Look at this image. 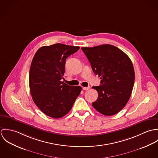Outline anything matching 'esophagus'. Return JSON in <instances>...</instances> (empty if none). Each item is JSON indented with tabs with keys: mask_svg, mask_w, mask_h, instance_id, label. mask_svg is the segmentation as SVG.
<instances>
[{
	"mask_svg": "<svg viewBox=\"0 0 158 158\" xmlns=\"http://www.w3.org/2000/svg\"><path fill=\"white\" fill-rule=\"evenodd\" d=\"M83 89L85 90H88L89 89V87H83Z\"/></svg>",
	"mask_w": 158,
	"mask_h": 158,
	"instance_id": "esophagus-1",
	"label": "esophagus"
}]
</instances>
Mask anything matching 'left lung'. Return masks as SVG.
I'll return each mask as SVG.
<instances>
[{"instance_id":"left-lung-1","label":"left lung","mask_w":158,"mask_h":158,"mask_svg":"<svg viewBox=\"0 0 158 158\" xmlns=\"http://www.w3.org/2000/svg\"><path fill=\"white\" fill-rule=\"evenodd\" d=\"M93 72L100 77V86L93 107L100 113L111 116L121 111L128 102L133 88L135 73L133 63L122 50L113 45L81 47Z\"/></svg>"}]
</instances>
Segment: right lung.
Here are the masks:
<instances>
[{"mask_svg":"<svg viewBox=\"0 0 158 158\" xmlns=\"http://www.w3.org/2000/svg\"><path fill=\"white\" fill-rule=\"evenodd\" d=\"M78 46L63 44L41 47L36 52L30 69V94L36 105L54 118L64 116L72 109L81 87L61 81L67 58L77 52Z\"/></svg>","mask_w":158,"mask_h":158,"instance_id":"right-lung-1","label":"right lung"}]
</instances>
